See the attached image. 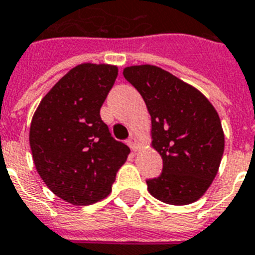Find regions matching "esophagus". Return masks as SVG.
Masks as SVG:
<instances>
[{"mask_svg":"<svg viewBox=\"0 0 255 255\" xmlns=\"http://www.w3.org/2000/svg\"><path fill=\"white\" fill-rule=\"evenodd\" d=\"M128 145L130 146V149L133 150V151H137L138 147H139V145H138L137 137L131 134V135H130V137H129V139H128Z\"/></svg>","mask_w":255,"mask_h":255,"instance_id":"obj_1","label":"esophagus"}]
</instances>
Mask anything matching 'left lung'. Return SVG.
I'll list each match as a JSON object with an SVG mask.
<instances>
[{"instance_id":"8db88e82","label":"left lung","mask_w":255,"mask_h":255,"mask_svg":"<svg viewBox=\"0 0 255 255\" xmlns=\"http://www.w3.org/2000/svg\"><path fill=\"white\" fill-rule=\"evenodd\" d=\"M151 117L153 147L162 173L146 179L154 198L189 205L202 197L220 167L225 137L218 113L206 97L166 70L139 65L124 69Z\"/></svg>"}]
</instances>
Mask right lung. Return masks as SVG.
<instances>
[{
    "instance_id": "add662e5",
    "label": "right lung",
    "mask_w": 255,
    "mask_h": 255,
    "mask_svg": "<svg viewBox=\"0 0 255 255\" xmlns=\"http://www.w3.org/2000/svg\"><path fill=\"white\" fill-rule=\"evenodd\" d=\"M117 74L112 65H78L43 97L31 120L35 169L57 197L73 205L109 195L130 153L100 116Z\"/></svg>"
}]
</instances>
